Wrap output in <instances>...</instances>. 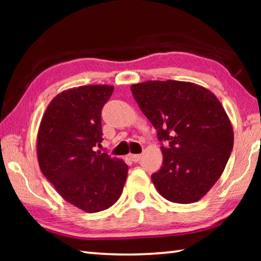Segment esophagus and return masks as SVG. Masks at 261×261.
Here are the masks:
<instances>
[{"label":"esophagus","mask_w":261,"mask_h":261,"mask_svg":"<svg viewBox=\"0 0 261 261\" xmlns=\"http://www.w3.org/2000/svg\"><path fill=\"white\" fill-rule=\"evenodd\" d=\"M129 158H130V160H131V161H134V162H138V161L140 160L141 155H140V154H130Z\"/></svg>","instance_id":"esophagus-1"}]
</instances>
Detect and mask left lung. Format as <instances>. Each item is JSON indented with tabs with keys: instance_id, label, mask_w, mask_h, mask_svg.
<instances>
[{
	"instance_id": "1",
	"label": "left lung",
	"mask_w": 261,
	"mask_h": 261,
	"mask_svg": "<svg viewBox=\"0 0 261 261\" xmlns=\"http://www.w3.org/2000/svg\"><path fill=\"white\" fill-rule=\"evenodd\" d=\"M131 91L156 129L163 161L152 182L177 204L200 200L222 175L233 146L230 120L214 93L190 82L148 81Z\"/></svg>"
}]
</instances>
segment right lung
<instances>
[{"instance_id":"right-lung-1","label":"right lung","mask_w":261,"mask_h":261,"mask_svg":"<svg viewBox=\"0 0 261 261\" xmlns=\"http://www.w3.org/2000/svg\"><path fill=\"white\" fill-rule=\"evenodd\" d=\"M113 92L112 85L61 92L48 105L38 131L42 174L64 200L87 213L113 206L127 176L124 161L94 151L103 140L101 110Z\"/></svg>"}]
</instances>
